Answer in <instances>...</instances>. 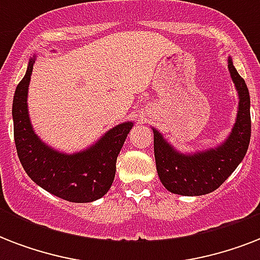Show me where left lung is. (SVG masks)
<instances>
[{"instance_id":"obj_1","label":"left lung","mask_w":260,"mask_h":260,"mask_svg":"<svg viewBox=\"0 0 260 260\" xmlns=\"http://www.w3.org/2000/svg\"><path fill=\"white\" fill-rule=\"evenodd\" d=\"M228 69L239 93L238 118L232 134L217 148L194 155L179 154L154 129L156 171L169 191L181 196L212 193L225 182L246 156L251 139L250 93L244 79L228 58Z\"/></svg>"}]
</instances>
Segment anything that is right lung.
Returning <instances> with one entry per match:
<instances>
[{"instance_id":"right-lung-1","label":"right lung","mask_w":260,"mask_h":260,"mask_svg":"<svg viewBox=\"0 0 260 260\" xmlns=\"http://www.w3.org/2000/svg\"><path fill=\"white\" fill-rule=\"evenodd\" d=\"M35 58L30 59L24 78L13 97L14 144L28 177L48 193L70 202H91L108 193L116 174V162L132 128L124 122L106 132L93 147L78 154L66 155L46 146L35 135L26 109V95Z\"/></svg>"}]
</instances>
